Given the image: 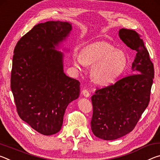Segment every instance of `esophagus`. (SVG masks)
Instances as JSON below:
<instances>
[{
    "label": "esophagus",
    "mask_w": 160,
    "mask_h": 160,
    "mask_svg": "<svg viewBox=\"0 0 160 160\" xmlns=\"http://www.w3.org/2000/svg\"><path fill=\"white\" fill-rule=\"evenodd\" d=\"M82 95L85 96V97H89L90 95V92H89L88 90H83L82 91Z\"/></svg>",
    "instance_id": "1"
}]
</instances>
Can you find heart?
<instances>
[{"label": "heart", "mask_w": 160, "mask_h": 160, "mask_svg": "<svg viewBox=\"0 0 160 160\" xmlns=\"http://www.w3.org/2000/svg\"><path fill=\"white\" fill-rule=\"evenodd\" d=\"M127 57L123 51L110 43L100 41L83 47L80 54H74L72 63L77 69L85 66H92L90 75L94 82L99 85H108L117 79L125 70Z\"/></svg>", "instance_id": "obj_1"}]
</instances>
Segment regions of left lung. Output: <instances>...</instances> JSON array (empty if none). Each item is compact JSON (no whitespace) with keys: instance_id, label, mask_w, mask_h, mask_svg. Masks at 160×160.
<instances>
[{"instance_id":"obj_1","label":"left lung","mask_w":160,"mask_h":160,"mask_svg":"<svg viewBox=\"0 0 160 160\" xmlns=\"http://www.w3.org/2000/svg\"><path fill=\"white\" fill-rule=\"evenodd\" d=\"M121 39L136 51L132 74L114 84L97 89L92 97L91 128L94 135L106 140H116L131 132L150 102L154 66L142 39L132 29H121Z\"/></svg>"}]
</instances>
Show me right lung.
<instances>
[{"label":"right lung","mask_w":160,"mask_h":160,"mask_svg":"<svg viewBox=\"0 0 160 160\" xmlns=\"http://www.w3.org/2000/svg\"><path fill=\"white\" fill-rule=\"evenodd\" d=\"M71 30L67 22L38 24L14 49L10 86L18 113L45 135L60 131L68 105L80 94V82L64 73L63 54L55 49Z\"/></svg>","instance_id":"obj_1"}]
</instances>
